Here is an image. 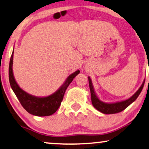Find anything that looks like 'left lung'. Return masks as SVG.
I'll list each match as a JSON object with an SVG mask.
<instances>
[{
	"label": "left lung",
	"mask_w": 149,
	"mask_h": 149,
	"mask_svg": "<svg viewBox=\"0 0 149 149\" xmlns=\"http://www.w3.org/2000/svg\"><path fill=\"white\" fill-rule=\"evenodd\" d=\"M88 80H89V89H90V92H91V102L93 107L95 109L101 112L102 113L104 114H115L117 113H120V112L123 111V110H125L126 108L131 104L132 102H134V101L137 99L138 95H140V92L142 91V89L144 87V81L142 83L141 86L140 87V88L138 89L137 91L134 93V94L125 100H122L119 102H112V103H107L101 101L99 99V97H97V95L95 93L94 91V88H93L92 81L89 77H88Z\"/></svg>",
	"instance_id": "1"
}]
</instances>
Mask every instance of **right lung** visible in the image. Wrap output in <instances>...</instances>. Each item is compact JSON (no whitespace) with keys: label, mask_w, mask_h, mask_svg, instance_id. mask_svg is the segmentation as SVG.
Here are the masks:
<instances>
[{"label":"right lung","mask_w":149,"mask_h":149,"mask_svg":"<svg viewBox=\"0 0 149 149\" xmlns=\"http://www.w3.org/2000/svg\"><path fill=\"white\" fill-rule=\"evenodd\" d=\"M13 52L12 53L10 59L9 67V79L11 87L15 93L19 102L26 111L31 115L38 116V117H45V116L52 115L56 113L58 108L60 107L64 97L65 91L70 83L80 71L77 70L74 72L69 75L65 82L62 86L52 95L46 97H37L30 95L24 91L16 82L13 72Z\"/></svg>","instance_id":"obj_1"}]
</instances>
